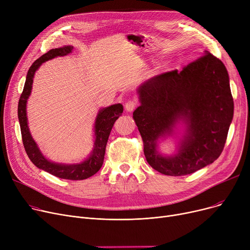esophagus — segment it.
<instances>
[{
    "label": "esophagus",
    "instance_id": "esophagus-1",
    "mask_svg": "<svg viewBox=\"0 0 250 250\" xmlns=\"http://www.w3.org/2000/svg\"><path fill=\"white\" fill-rule=\"evenodd\" d=\"M125 110L128 112H132L135 110V108L137 107V101L136 100H128L125 102Z\"/></svg>",
    "mask_w": 250,
    "mask_h": 250
}]
</instances>
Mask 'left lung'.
I'll use <instances>...</instances> for the list:
<instances>
[{"label": "left lung", "instance_id": "1", "mask_svg": "<svg viewBox=\"0 0 250 250\" xmlns=\"http://www.w3.org/2000/svg\"><path fill=\"white\" fill-rule=\"evenodd\" d=\"M137 93L141 104L133 117L151 167L165 175L181 176L219 158L234 113L229 75L219 59L205 50L181 72L149 79ZM178 124L185 129L177 152L161 154L160 141L175 136Z\"/></svg>", "mask_w": 250, "mask_h": 250}]
</instances>
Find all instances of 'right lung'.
<instances>
[{"label":"right lung","mask_w":250,"mask_h":250,"mask_svg":"<svg viewBox=\"0 0 250 250\" xmlns=\"http://www.w3.org/2000/svg\"><path fill=\"white\" fill-rule=\"evenodd\" d=\"M73 50L72 45H64L59 48H54L47 51L46 54L36 60L28 70L26 81L24 84V89L18 103V118L21 128V135L23 145L26 153H27L31 162L39 169L55 175L62 179L70 180H82L89 178L99 171L104 160L105 148L108 141L109 134L115 121L120 117L124 111V106L121 103L112 104L108 107L100 108L94 124V145L92 148V152L87 158L80 162L74 164L56 163L48 160L46 157L39 150L36 142L33 140L27 120V100L31 94L33 78L35 72L41 68V65L49 60L58 57H63L71 54Z\"/></svg>","instance_id":"add662e5"}]
</instances>
